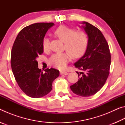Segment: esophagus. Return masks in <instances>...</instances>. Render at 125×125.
Returning <instances> with one entry per match:
<instances>
[{"label":"esophagus","mask_w":125,"mask_h":125,"mask_svg":"<svg viewBox=\"0 0 125 125\" xmlns=\"http://www.w3.org/2000/svg\"><path fill=\"white\" fill-rule=\"evenodd\" d=\"M60 74H61V75H68V73L66 71H62L60 72Z\"/></svg>","instance_id":"obj_1"}]
</instances>
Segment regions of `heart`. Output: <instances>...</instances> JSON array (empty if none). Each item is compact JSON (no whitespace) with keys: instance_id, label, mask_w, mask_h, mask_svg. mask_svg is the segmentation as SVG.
Wrapping results in <instances>:
<instances>
[{"instance_id":"obj_1","label":"heart","mask_w":125,"mask_h":125,"mask_svg":"<svg viewBox=\"0 0 125 125\" xmlns=\"http://www.w3.org/2000/svg\"><path fill=\"white\" fill-rule=\"evenodd\" d=\"M54 34L64 43V50L67 52L56 53L52 54L48 59L49 64L58 69H64L74 58H78L83 56L87 49L89 43V36L84 31L77 30L61 25L56 29ZM44 51H48L50 47V39L45 37L42 42Z\"/></svg>"}]
</instances>
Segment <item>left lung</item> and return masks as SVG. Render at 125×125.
Masks as SVG:
<instances>
[{
    "instance_id": "8db88e82",
    "label": "left lung",
    "mask_w": 125,
    "mask_h": 125,
    "mask_svg": "<svg viewBox=\"0 0 125 125\" xmlns=\"http://www.w3.org/2000/svg\"><path fill=\"white\" fill-rule=\"evenodd\" d=\"M82 24L85 25L82 27L88 34L89 43L84 56L74 63L82 72H77L79 79L71 89L78 95L87 97L96 94L105 84L110 73L111 54L100 30L87 22Z\"/></svg>"
}]
</instances>
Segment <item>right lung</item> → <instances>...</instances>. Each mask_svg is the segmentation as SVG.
Segmentation results:
<instances>
[{"label": "right lung", "instance_id": "1", "mask_svg": "<svg viewBox=\"0 0 125 125\" xmlns=\"http://www.w3.org/2000/svg\"><path fill=\"white\" fill-rule=\"evenodd\" d=\"M53 22H40L24 27L17 36L12 46L11 66L21 89L27 96L39 98L52 90V83L60 71L47 68L43 73L38 68L37 57L43 52L42 42Z\"/></svg>", "mask_w": 125, "mask_h": 125}]
</instances>
